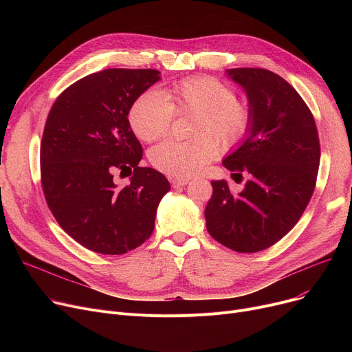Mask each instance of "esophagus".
I'll return each instance as SVG.
<instances>
[{"mask_svg":"<svg viewBox=\"0 0 352 352\" xmlns=\"http://www.w3.org/2000/svg\"><path fill=\"white\" fill-rule=\"evenodd\" d=\"M188 181H190V178H173V179H171V186H173L174 188L184 187V186H187Z\"/></svg>","mask_w":352,"mask_h":352,"instance_id":"1","label":"esophagus"}]
</instances>
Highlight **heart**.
I'll return each instance as SVG.
<instances>
[{
	"label": "heart",
	"mask_w": 352,
	"mask_h": 352,
	"mask_svg": "<svg viewBox=\"0 0 352 352\" xmlns=\"http://www.w3.org/2000/svg\"><path fill=\"white\" fill-rule=\"evenodd\" d=\"M194 114L191 141L166 140L150 151V161L161 173L187 178L199 173L223 148L241 142L251 128L252 114L245 102L236 101L232 87L214 77L197 76L177 81L165 96L146 89L129 109V124L142 141L168 134L174 116Z\"/></svg>",
	"instance_id": "1"
}]
</instances>
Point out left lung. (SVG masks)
Wrapping results in <instances>:
<instances>
[{"mask_svg":"<svg viewBox=\"0 0 352 352\" xmlns=\"http://www.w3.org/2000/svg\"><path fill=\"white\" fill-rule=\"evenodd\" d=\"M252 114L247 137L223 160L232 178L247 177L232 194L226 179L212 181L206 208L210 235L236 252L263 251L298 223L316 188L320 140L309 108L284 78L263 68H231Z\"/></svg>","mask_w":352,"mask_h":352,"instance_id":"obj_1","label":"left lung"}]
</instances>
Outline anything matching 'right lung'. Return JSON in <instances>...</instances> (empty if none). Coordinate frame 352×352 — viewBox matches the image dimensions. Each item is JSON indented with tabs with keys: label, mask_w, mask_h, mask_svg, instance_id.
<instances>
[{
	"label": "right lung",
	"mask_w": 352,
	"mask_h": 352,
	"mask_svg": "<svg viewBox=\"0 0 352 352\" xmlns=\"http://www.w3.org/2000/svg\"><path fill=\"white\" fill-rule=\"evenodd\" d=\"M161 80L157 69L109 68L78 80L55 100L41 141V184L61 228L82 247L121 255L154 231L170 191L161 173L140 166L142 146L128 113ZM133 174L118 189L116 172Z\"/></svg>",
	"instance_id": "1"
}]
</instances>
